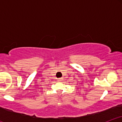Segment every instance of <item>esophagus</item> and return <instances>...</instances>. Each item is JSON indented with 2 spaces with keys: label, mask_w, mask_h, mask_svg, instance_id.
Masks as SVG:
<instances>
[{
  "label": "esophagus",
  "mask_w": 122,
  "mask_h": 122,
  "mask_svg": "<svg viewBox=\"0 0 122 122\" xmlns=\"http://www.w3.org/2000/svg\"><path fill=\"white\" fill-rule=\"evenodd\" d=\"M62 80V79H58V81H61Z\"/></svg>",
  "instance_id": "esophagus-1"
}]
</instances>
